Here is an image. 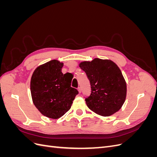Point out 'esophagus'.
Listing matches in <instances>:
<instances>
[{
  "instance_id": "1",
  "label": "esophagus",
  "mask_w": 157,
  "mask_h": 157,
  "mask_svg": "<svg viewBox=\"0 0 157 157\" xmlns=\"http://www.w3.org/2000/svg\"><path fill=\"white\" fill-rule=\"evenodd\" d=\"M78 92L80 94V93H81V88H80V87H78Z\"/></svg>"
}]
</instances>
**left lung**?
I'll return each mask as SVG.
<instances>
[{
  "instance_id": "left-lung-1",
  "label": "left lung",
  "mask_w": 157,
  "mask_h": 157,
  "mask_svg": "<svg viewBox=\"0 0 157 157\" xmlns=\"http://www.w3.org/2000/svg\"><path fill=\"white\" fill-rule=\"evenodd\" d=\"M79 67L91 86V94L85 98L90 110L104 117L119 110L126 96V83L119 67L111 60L99 58L83 61Z\"/></svg>"
}]
</instances>
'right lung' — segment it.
Returning a JSON list of instances; mask_svg holds the SVG:
<instances>
[{
    "instance_id": "add662e5",
    "label": "right lung",
    "mask_w": 157,
    "mask_h": 157,
    "mask_svg": "<svg viewBox=\"0 0 157 157\" xmlns=\"http://www.w3.org/2000/svg\"><path fill=\"white\" fill-rule=\"evenodd\" d=\"M63 63L51 60L38 67L31 80V93L35 107L42 115L57 119L71 107L78 90L71 86L69 73L63 74Z\"/></svg>"
}]
</instances>
